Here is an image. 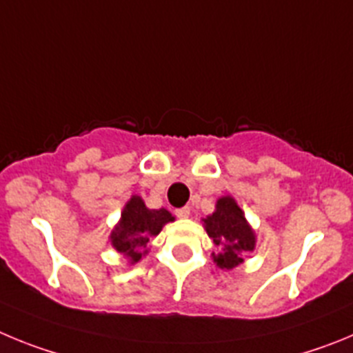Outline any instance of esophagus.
<instances>
[{"instance_id":"esophagus-1","label":"esophagus","mask_w":353,"mask_h":353,"mask_svg":"<svg viewBox=\"0 0 353 353\" xmlns=\"http://www.w3.org/2000/svg\"><path fill=\"white\" fill-rule=\"evenodd\" d=\"M174 214H176L177 218H188V216H190V208H188V205H186V208L176 209V211H174Z\"/></svg>"}]
</instances>
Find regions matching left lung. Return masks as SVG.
I'll list each match as a JSON object with an SVG mask.
<instances>
[{
	"instance_id": "8db88e82",
	"label": "left lung",
	"mask_w": 353,
	"mask_h": 353,
	"mask_svg": "<svg viewBox=\"0 0 353 353\" xmlns=\"http://www.w3.org/2000/svg\"><path fill=\"white\" fill-rule=\"evenodd\" d=\"M205 230L218 248L214 262L221 269H232L243 262V255L255 248V234L244 220L243 211L232 196L218 200L216 211L204 220Z\"/></svg>"
}]
</instances>
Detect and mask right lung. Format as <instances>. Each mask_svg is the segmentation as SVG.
Masks as SVG:
<instances>
[{
    "mask_svg": "<svg viewBox=\"0 0 353 353\" xmlns=\"http://www.w3.org/2000/svg\"><path fill=\"white\" fill-rule=\"evenodd\" d=\"M172 220L174 216L167 209H148L141 196H132L123 211L121 221L110 236L112 246L132 262H139L149 239L158 236L161 227Z\"/></svg>",
    "mask_w": 353,
    "mask_h": 353,
    "instance_id": "right-lung-1",
    "label": "right lung"
}]
</instances>
